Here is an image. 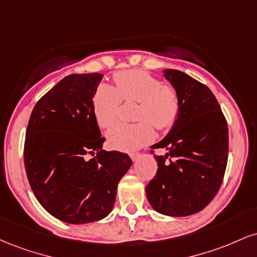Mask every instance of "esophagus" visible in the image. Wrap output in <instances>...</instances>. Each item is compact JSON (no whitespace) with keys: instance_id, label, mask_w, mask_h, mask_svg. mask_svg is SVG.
I'll use <instances>...</instances> for the list:
<instances>
[{"instance_id":"obj_1","label":"esophagus","mask_w":257,"mask_h":257,"mask_svg":"<svg viewBox=\"0 0 257 257\" xmlns=\"http://www.w3.org/2000/svg\"><path fill=\"white\" fill-rule=\"evenodd\" d=\"M129 156H131V158H132L133 162H137L138 159L140 158V153H139V152H132Z\"/></svg>"}]
</instances>
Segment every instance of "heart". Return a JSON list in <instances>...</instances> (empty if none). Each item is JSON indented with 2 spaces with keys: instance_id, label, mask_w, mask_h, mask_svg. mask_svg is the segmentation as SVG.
Returning a JSON list of instances; mask_svg holds the SVG:
<instances>
[{
  "instance_id": "b5f03b06",
  "label": "heart",
  "mask_w": 257,
  "mask_h": 257,
  "mask_svg": "<svg viewBox=\"0 0 257 257\" xmlns=\"http://www.w3.org/2000/svg\"><path fill=\"white\" fill-rule=\"evenodd\" d=\"M116 88L104 84L94 96V113L101 128H108L118 118L122 99L139 102L135 124H116L107 132L108 145L119 151H134L155 137L151 123L167 129L175 122L179 112L178 93L162 85L145 71L132 70L114 76ZM150 121L152 122L149 123Z\"/></svg>"
}]
</instances>
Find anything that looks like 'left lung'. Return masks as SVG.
<instances>
[{"label": "left lung", "instance_id": "8db88e82", "mask_svg": "<svg viewBox=\"0 0 257 257\" xmlns=\"http://www.w3.org/2000/svg\"><path fill=\"white\" fill-rule=\"evenodd\" d=\"M163 76L178 93L179 112L167 137L151 146L167 153L155 156L158 169L146 186V196L159 214L188 216L203 210L222 184L228 129L206 85L178 70H163Z\"/></svg>", "mask_w": 257, "mask_h": 257}]
</instances>
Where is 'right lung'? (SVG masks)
<instances>
[{"label":"right lung","mask_w":257,"mask_h":257,"mask_svg":"<svg viewBox=\"0 0 257 257\" xmlns=\"http://www.w3.org/2000/svg\"><path fill=\"white\" fill-rule=\"evenodd\" d=\"M102 77L66 76L38 100L26 129L24 162L32 192L52 216L73 225L111 213L119 180L133 163L126 153L102 150L93 102Z\"/></svg>","instance_id":"obj_1"}]
</instances>
